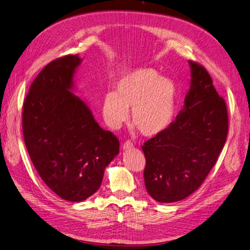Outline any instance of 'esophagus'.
I'll use <instances>...</instances> for the list:
<instances>
[{"label":"esophagus","mask_w":250,"mask_h":250,"mask_svg":"<svg viewBox=\"0 0 250 250\" xmlns=\"http://www.w3.org/2000/svg\"><path fill=\"white\" fill-rule=\"evenodd\" d=\"M132 147H133V144H132L131 141H126V142L123 144V150H125V151L130 150Z\"/></svg>","instance_id":"obj_1"}]
</instances>
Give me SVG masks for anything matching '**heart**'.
Segmentation results:
<instances>
[{"label":"heart","instance_id":"b5f03b06","mask_svg":"<svg viewBox=\"0 0 250 250\" xmlns=\"http://www.w3.org/2000/svg\"><path fill=\"white\" fill-rule=\"evenodd\" d=\"M177 86L152 67H137L119 78L115 93L103 100V116L109 126L125 123L131 110L132 124L145 137H155L171 124L175 113Z\"/></svg>","mask_w":250,"mask_h":250}]
</instances>
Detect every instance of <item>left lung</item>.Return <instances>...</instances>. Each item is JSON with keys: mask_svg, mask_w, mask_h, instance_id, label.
Listing matches in <instances>:
<instances>
[{"mask_svg": "<svg viewBox=\"0 0 250 250\" xmlns=\"http://www.w3.org/2000/svg\"><path fill=\"white\" fill-rule=\"evenodd\" d=\"M188 64L191 84L184 108L167 129L142 146L146 157L145 186L157 202L180 201L197 190L228 137L224 99L202 65L191 60Z\"/></svg>", "mask_w": 250, "mask_h": 250, "instance_id": "obj_1", "label": "left lung"}]
</instances>
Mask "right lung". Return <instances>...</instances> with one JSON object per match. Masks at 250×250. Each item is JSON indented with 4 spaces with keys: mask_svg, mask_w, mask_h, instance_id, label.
Returning a JSON list of instances; mask_svg holds the SVG:
<instances>
[{
    "mask_svg": "<svg viewBox=\"0 0 250 250\" xmlns=\"http://www.w3.org/2000/svg\"><path fill=\"white\" fill-rule=\"evenodd\" d=\"M78 55L53 60L37 75L22 108V133L41 178L59 197L79 202L100 188L104 170L119 153V140L96 122L75 96Z\"/></svg>",
    "mask_w": 250,
    "mask_h": 250,
    "instance_id": "add662e5",
    "label": "right lung"
}]
</instances>
